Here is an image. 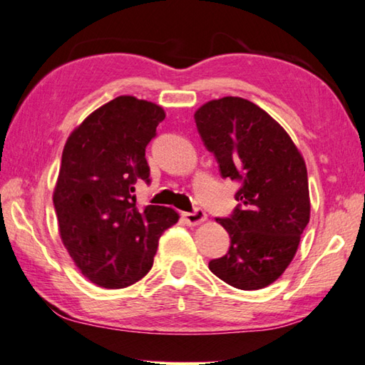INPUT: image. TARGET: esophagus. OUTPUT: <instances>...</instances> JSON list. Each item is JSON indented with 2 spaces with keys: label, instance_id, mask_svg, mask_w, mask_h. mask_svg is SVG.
<instances>
[{
  "label": "esophagus",
  "instance_id": "34e87169",
  "mask_svg": "<svg viewBox=\"0 0 365 365\" xmlns=\"http://www.w3.org/2000/svg\"><path fill=\"white\" fill-rule=\"evenodd\" d=\"M182 217L189 225H198L206 221V212L200 208H195L192 212H182Z\"/></svg>",
  "mask_w": 365,
  "mask_h": 365
}]
</instances>
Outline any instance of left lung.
I'll return each instance as SVG.
<instances>
[{
	"instance_id": "obj_1",
	"label": "left lung",
	"mask_w": 365,
	"mask_h": 365,
	"mask_svg": "<svg viewBox=\"0 0 365 365\" xmlns=\"http://www.w3.org/2000/svg\"><path fill=\"white\" fill-rule=\"evenodd\" d=\"M194 118L221 176L240 182L237 208L216 219L230 247L210 260V270L237 289H262L292 262L310 221L305 160L286 130L252 101L211 100Z\"/></svg>"
}]
</instances>
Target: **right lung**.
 <instances>
[{
  "label": "right lung",
  "instance_id": "right-lung-1",
  "mask_svg": "<svg viewBox=\"0 0 365 365\" xmlns=\"http://www.w3.org/2000/svg\"><path fill=\"white\" fill-rule=\"evenodd\" d=\"M165 111L122 95L93 111L66 140L53 206L68 254L106 289L136 283L154 264L159 238L178 222L167 206H136L135 184L149 182L146 146Z\"/></svg>",
  "mask_w": 365,
  "mask_h": 365
}]
</instances>
